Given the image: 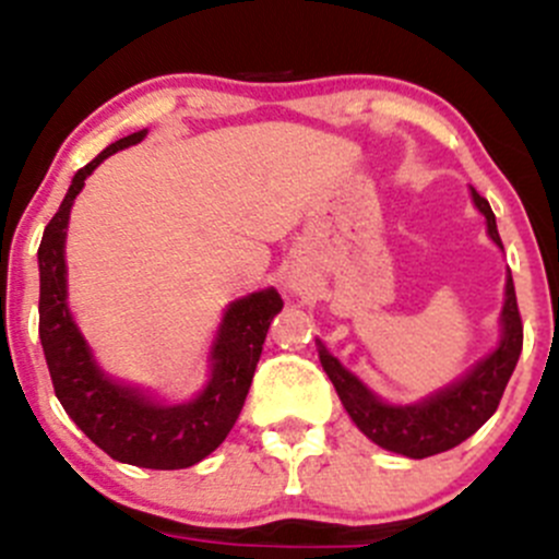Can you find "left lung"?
<instances>
[{"label":"left lung","mask_w":559,"mask_h":559,"mask_svg":"<svg viewBox=\"0 0 559 559\" xmlns=\"http://www.w3.org/2000/svg\"><path fill=\"white\" fill-rule=\"evenodd\" d=\"M471 200L487 222V235L503 251L498 224L489 202L471 186ZM319 362L330 376L343 408L352 416L362 436L386 452L425 460V456L449 452L471 438L489 416L498 411L506 384L514 373L522 354V319L516 308V292L511 270L506 273L503 311H500L498 346L465 370L452 384L436 389L414 403H389L373 392L357 373L346 368L324 343L316 337Z\"/></svg>","instance_id":"1"}]
</instances>
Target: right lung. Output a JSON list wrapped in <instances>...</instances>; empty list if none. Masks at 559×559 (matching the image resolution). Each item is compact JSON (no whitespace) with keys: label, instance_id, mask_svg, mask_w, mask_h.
<instances>
[{"label":"right lung","instance_id":"right-lung-1","mask_svg":"<svg viewBox=\"0 0 559 559\" xmlns=\"http://www.w3.org/2000/svg\"><path fill=\"white\" fill-rule=\"evenodd\" d=\"M148 129L127 134L99 151L72 183L50 218L37 251L39 343L56 397L67 416L112 460L151 471H180L216 452L243 411L270 321L284 300L273 286L238 297L224 308L207 352V381L194 397L173 403L156 389L116 379L94 357L70 311L67 289V227L75 197L107 156L138 145Z\"/></svg>","mask_w":559,"mask_h":559}]
</instances>
